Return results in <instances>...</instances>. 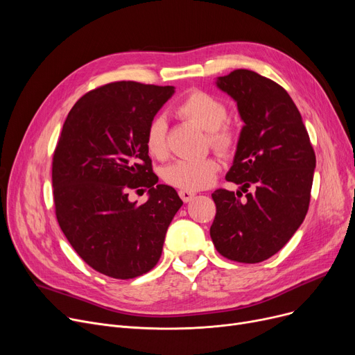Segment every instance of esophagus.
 <instances>
[{
    "label": "esophagus",
    "mask_w": 355,
    "mask_h": 355,
    "mask_svg": "<svg viewBox=\"0 0 355 355\" xmlns=\"http://www.w3.org/2000/svg\"><path fill=\"white\" fill-rule=\"evenodd\" d=\"M178 194H180V197H181V200H182L184 202L191 201V200L196 197V193H193V191H187V190H180V191H178Z\"/></svg>",
    "instance_id": "obj_1"
}]
</instances>
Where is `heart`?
Returning <instances> with one entry per match:
<instances>
[{
	"instance_id": "b5f03b06",
	"label": "heart",
	"mask_w": 355,
	"mask_h": 355,
	"mask_svg": "<svg viewBox=\"0 0 355 355\" xmlns=\"http://www.w3.org/2000/svg\"><path fill=\"white\" fill-rule=\"evenodd\" d=\"M175 112L184 119H189L202 130H207L210 145L218 153H230L236 144V132L225 123L227 107L218 98L204 90H193L175 106ZM145 148L148 154L162 159L166 157V125L162 118H154L145 132ZM220 164L216 158L180 159L162 170V178L175 189L197 191L207 189L218 173Z\"/></svg>"
}]
</instances>
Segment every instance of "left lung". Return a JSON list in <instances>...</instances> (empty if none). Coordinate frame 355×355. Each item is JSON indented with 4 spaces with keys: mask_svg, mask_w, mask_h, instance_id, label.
Listing matches in <instances>:
<instances>
[{
    "mask_svg": "<svg viewBox=\"0 0 355 355\" xmlns=\"http://www.w3.org/2000/svg\"><path fill=\"white\" fill-rule=\"evenodd\" d=\"M216 85L237 103L241 121L227 181L216 190L210 236L217 252L240 263H259L281 250L308 213L315 153L288 92L256 71L237 69ZM254 184L257 191H245ZM245 192L247 197H241Z\"/></svg>",
    "mask_w": 355,
    "mask_h": 355,
    "instance_id": "1",
    "label": "left lung"
}]
</instances>
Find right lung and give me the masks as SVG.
Instances as JSON below:
<instances>
[{
  "label": "right lung",
  "mask_w": 355,
  "mask_h": 355,
  "mask_svg": "<svg viewBox=\"0 0 355 355\" xmlns=\"http://www.w3.org/2000/svg\"><path fill=\"white\" fill-rule=\"evenodd\" d=\"M174 92L107 83L87 92L64 121L53 154L55 217L71 248L106 276L132 279L151 270L182 206L173 187L157 184L145 148L149 122ZM142 187L148 200L130 202L128 191Z\"/></svg>",
  "instance_id": "1"
}]
</instances>
